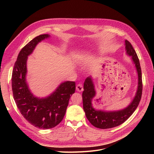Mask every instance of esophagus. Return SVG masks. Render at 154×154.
Returning a JSON list of instances; mask_svg holds the SVG:
<instances>
[{
  "label": "esophagus",
  "instance_id": "esophagus-1",
  "mask_svg": "<svg viewBox=\"0 0 154 154\" xmlns=\"http://www.w3.org/2000/svg\"><path fill=\"white\" fill-rule=\"evenodd\" d=\"M76 90L78 92H82L84 91V88H83V86L82 84H78L77 86H76Z\"/></svg>",
  "mask_w": 154,
  "mask_h": 154
}]
</instances>
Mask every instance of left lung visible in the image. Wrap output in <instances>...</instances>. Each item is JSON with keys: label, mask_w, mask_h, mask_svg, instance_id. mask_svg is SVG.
<instances>
[{"label": "left lung", "mask_w": 154, "mask_h": 154, "mask_svg": "<svg viewBox=\"0 0 154 154\" xmlns=\"http://www.w3.org/2000/svg\"><path fill=\"white\" fill-rule=\"evenodd\" d=\"M126 53L132 57L138 74V88L135 96L132 102L124 109L117 111H103L95 110L92 101L95 97L96 92L91 77H88L84 82L82 93L83 107L87 119L94 127L106 129L119 126L123 124L131 116L138 107L142 94V79L140 62L134 48L128 40H125Z\"/></svg>", "instance_id": "8db88e82"}]
</instances>
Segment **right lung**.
Segmentation results:
<instances>
[{"mask_svg":"<svg viewBox=\"0 0 154 154\" xmlns=\"http://www.w3.org/2000/svg\"><path fill=\"white\" fill-rule=\"evenodd\" d=\"M48 34L40 35L32 39L20 51L15 62L12 75L14 99L21 114L35 127L49 129L60 124L69 105L71 95L75 92V83H62L49 96L38 98L30 91L26 82L27 60L36 45Z\"/></svg>","mask_w":154,"mask_h":154,"instance_id":"add662e5","label":"right lung"}]
</instances>
